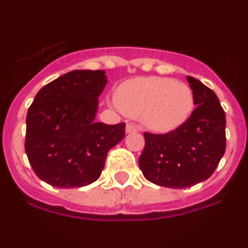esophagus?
I'll return each mask as SVG.
<instances>
[{"instance_id": "obj_1", "label": "esophagus", "mask_w": 248, "mask_h": 248, "mask_svg": "<svg viewBox=\"0 0 248 248\" xmlns=\"http://www.w3.org/2000/svg\"><path fill=\"white\" fill-rule=\"evenodd\" d=\"M139 131V127H137L136 124H128L126 126V132L127 134H134V132H137Z\"/></svg>"}]
</instances>
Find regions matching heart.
Segmentation results:
<instances>
[{"label": "heart", "instance_id": "b5f03b06", "mask_svg": "<svg viewBox=\"0 0 248 248\" xmlns=\"http://www.w3.org/2000/svg\"><path fill=\"white\" fill-rule=\"evenodd\" d=\"M114 101L128 117L140 118L149 130L165 134L186 122L194 108V93L184 82L141 77L122 83Z\"/></svg>", "mask_w": 248, "mask_h": 248}]
</instances>
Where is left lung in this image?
<instances>
[{"mask_svg":"<svg viewBox=\"0 0 248 248\" xmlns=\"http://www.w3.org/2000/svg\"><path fill=\"white\" fill-rule=\"evenodd\" d=\"M186 79L197 108L176 130L163 135L145 132V149L139 159L143 176L166 188H188L207 180L226 151V114L219 99L201 80Z\"/></svg>","mask_w":248,"mask_h":248,"instance_id":"8db88e82","label":"left lung"}]
</instances>
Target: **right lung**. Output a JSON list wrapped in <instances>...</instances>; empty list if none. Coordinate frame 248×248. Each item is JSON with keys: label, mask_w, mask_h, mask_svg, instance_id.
Listing matches in <instances>:
<instances>
[{"label": "right lung", "mask_w": 248, "mask_h": 248, "mask_svg": "<svg viewBox=\"0 0 248 248\" xmlns=\"http://www.w3.org/2000/svg\"><path fill=\"white\" fill-rule=\"evenodd\" d=\"M105 70H72L37 92L26 116L25 151L32 170L57 188L92 184L126 124L94 121Z\"/></svg>", "instance_id": "1"}]
</instances>
